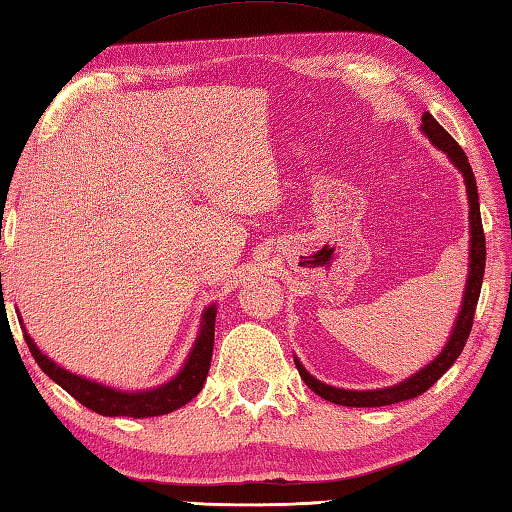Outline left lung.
<instances>
[{
    "label": "left lung",
    "instance_id": "8db88e82",
    "mask_svg": "<svg viewBox=\"0 0 512 512\" xmlns=\"http://www.w3.org/2000/svg\"><path fill=\"white\" fill-rule=\"evenodd\" d=\"M421 133L426 136L439 151L448 156V160L459 169L461 176H464L466 194H468V225H470V249H468V281L464 289V298H461V307L457 314V321L452 325V332L448 336L443 350L437 354V359H432L426 368L419 372L410 374L408 379L390 385V388H379V390H345V388H334V385H327L323 381L314 379V376L303 368V363L294 356V363L298 368V374L305 381L307 388L316 392L318 397L339 403V406L347 408H379V406H392V403L408 401L419 397V394L432 388L452 363L459 359L461 350H464L468 334L472 330V318H475L479 292H481V281H484V267H486V238H484V227H481V214H479V194H477V180L475 173H472L468 158L464 149L452 140L450 133L441 127V124L432 118L426 111L421 118Z\"/></svg>",
    "mask_w": 512,
    "mask_h": 512
}]
</instances>
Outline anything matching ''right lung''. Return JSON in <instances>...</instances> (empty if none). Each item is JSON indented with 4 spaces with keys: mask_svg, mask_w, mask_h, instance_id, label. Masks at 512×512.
Instances as JSON below:
<instances>
[{
    "mask_svg": "<svg viewBox=\"0 0 512 512\" xmlns=\"http://www.w3.org/2000/svg\"><path fill=\"white\" fill-rule=\"evenodd\" d=\"M216 312V303L202 310L198 336L194 345H191V352L187 354V361L182 363L180 372L176 376H171L167 383L156 385V388L149 390H118L111 388V385L86 379V376L69 372L62 368V365H57L53 359H48L26 330L24 339L44 374L51 376L62 390L69 392L71 397L82 403V406L102 414V417H160V414H169L173 410L187 406V403L202 390V385H205L211 365V352H214ZM17 318L22 316L17 314Z\"/></svg>",
    "mask_w": 512,
    "mask_h": 512,
    "instance_id": "add662e5",
    "label": "right lung"
}]
</instances>
